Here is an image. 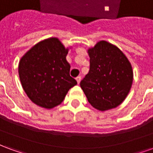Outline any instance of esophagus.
I'll use <instances>...</instances> for the list:
<instances>
[{"label":"esophagus","instance_id":"obj_1","mask_svg":"<svg viewBox=\"0 0 153 153\" xmlns=\"http://www.w3.org/2000/svg\"><path fill=\"white\" fill-rule=\"evenodd\" d=\"M76 81H77V83H78V84H79L80 83V81H81V77H77L76 78Z\"/></svg>","mask_w":153,"mask_h":153}]
</instances>
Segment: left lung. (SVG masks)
<instances>
[{
  "instance_id": "1",
  "label": "left lung",
  "mask_w": 153,
  "mask_h": 153,
  "mask_svg": "<svg viewBox=\"0 0 153 153\" xmlns=\"http://www.w3.org/2000/svg\"><path fill=\"white\" fill-rule=\"evenodd\" d=\"M88 53L90 69L80 87L94 108L102 111L115 108L124 102L131 88V64L118 47L106 41L98 42Z\"/></svg>"
}]
</instances>
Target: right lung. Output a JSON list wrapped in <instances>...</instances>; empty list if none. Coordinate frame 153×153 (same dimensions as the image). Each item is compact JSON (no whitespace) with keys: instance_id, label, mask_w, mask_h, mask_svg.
Listing matches in <instances>:
<instances>
[{"instance_id":"1","label":"right lung","mask_w":153,"mask_h":153,"mask_svg":"<svg viewBox=\"0 0 153 153\" xmlns=\"http://www.w3.org/2000/svg\"><path fill=\"white\" fill-rule=\"evenodd\" d=\"M68 51L58 38H51L36 44L20 59L22 87L36 105L47 109L60 105L68 91L77 84L70 75Z\"/></svg>"}]
</instances>
